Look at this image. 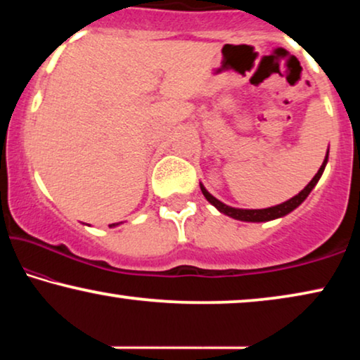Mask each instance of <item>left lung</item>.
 I'll list each match as a JSON object with an SVG mask.
<instances>
[{
  "instance_id": "1",
  "label": "left lung",
  "mask_w": 360,
  "mask_h": 360,
  "mask_svg": "<svg viewBox=\"0 0 360 360\" xmlns=\"http://www.w3.org/2000/svg\"><path fill=\"white\" fill-rule=\"evenodd\" d=\"M328 155H329V149L326 152V157H324V160H323V165L319 167L318 174L313 176V180L309 181V184L304 186V188L300 191L298 195H295L293 198H290L288 201H285V203H280L277 206H270V208H264V210L233 208V206L224 205L223 201H219L218 198H214V196L211 195L210 191L205 188L203 184H200V188H201V193L205 195V198L208 200L210 203L213 205L214 208L219 211V213H223L226 216H231V218L239 219V221H248V223H265V221H272V219H277V218H283L285 214L292 213L293 210H297L298 206L302 205L304 200H307V196L311 193V190L314 188V186H316L318 180L321 179V175H323V172H324V167H326V164H328Z\"/></svg>"
}]
</instances>
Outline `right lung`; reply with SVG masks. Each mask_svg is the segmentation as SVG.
Wrapping results in <instances>:
<instances>
[{
	"label": "right lung",
	"mask_w": 360,
	"mask_h": 360,
	"mask_svg": "<svg viewBox=\"0 0 360 360\" xmlns=\"http://www.w3.org/2000/svg\"><path fill=\"white\" fill-rule=\"evenodd\" d=\"M120 223H115V224H110V228H115V226H117Z\"/></svg>",
	"instance_id": "obj_1"
}]
</instances>
